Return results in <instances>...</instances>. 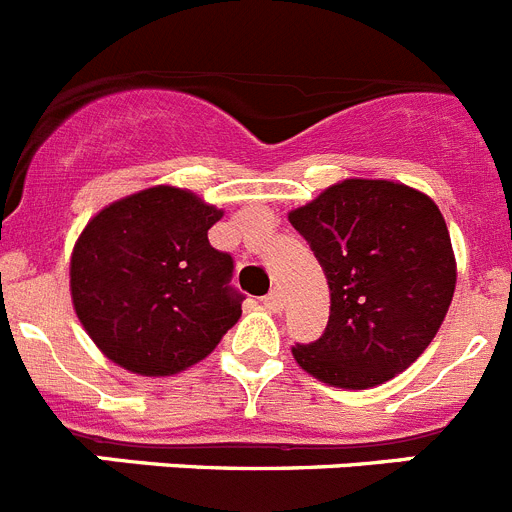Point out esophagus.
Segmentation results:
<instances>
[{
    "label": "esophagus",
    "mask_w": 512,
    "mask_h": 512,
    "mask_svg": "<svg viewBox=\"0 0 512 512\" xmlns=\"http://www.w3.org/2000/svg\"><path fill=\"white\" fill-rule=\"evenodd\" d=\"M264 305L269 307L271 312H279L284 307V295L279 292V289H274V292H269V295L264 297Z\"/></svg>",
    "instance_id": "1"
}]
</instances>
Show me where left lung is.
Listing matches in <instances>:
<instances>
[{
	"mask_svg": "<svg viewBox=\"0 0 512 512\" xmlns=\"http://www.w3.org/2000/svg\"><path fill=\"white\" fill-rule=\"evenodd\" d=\"M287 217L330 289L325 333L292 346L297 364L341 390H369L405 372L436 338L456 289L436 202L390 179H343Z\"/></svg>",
	"mask_w": 512,
	"mask_h": 512,
	"instance_id": "obj_1",
	"label": "left lung"
}]
</instances>
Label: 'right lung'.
Returning a JSON list of instances; mask_svg holds the SVG:
<instances>
[{"label":"right lung","instance_id":"1","mask_svg":"<svg viewBox=\"0 0 512 512\" xmlns=\"http://www.w3.org/2000/svg\"><path fill=\"white\" fill-rule=\"evenodd\" d=\"M223 210L156 184L102 207L71 251V302L87 336L117 366L171 377L200 364L241 318L233 259L207 230Z\"/></svg>","mask_w":512,"mask_h":512}]
</instances>
